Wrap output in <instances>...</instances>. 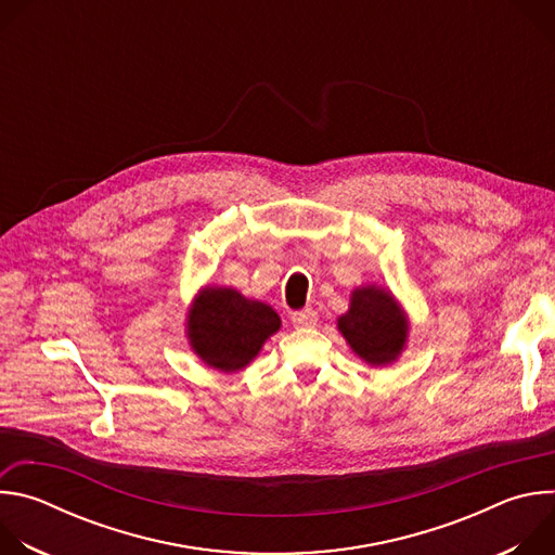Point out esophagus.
Here are the masks:
<instances>
[{
	"instance_id": "1",
	"label": "esophagus",
	"mask_w": 555,
	"mask_h": 555,
	"mask_svg": "<svg viewBox=\"0 0 555 555\" xmlns=\"http://www.w3.org/2000/svg\"><path fill=\"white\" fill-rule=\"evenodd\" d=\"M292 325L294 327H315L319 325V313L313 309H300L292 313Z\"/></svg>"
}]
</instances>
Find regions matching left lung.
<instances>
[{"label":"left lung","mask_w":555,"mask_h":555,"mask_svg":"<svg viewBox=\"0 0 555 555\" xmlns=\"http://www.w3.org/2000/svg\"><path fill=\"white\" fill-rule=\"evenodd\" d=\"M338 330L366 364L384 366L400 358L409 338V321L384 287L366 285L351 294L349 311L338 319Z\"/></svg>","instance_id":"obj_1"}]
</instances>
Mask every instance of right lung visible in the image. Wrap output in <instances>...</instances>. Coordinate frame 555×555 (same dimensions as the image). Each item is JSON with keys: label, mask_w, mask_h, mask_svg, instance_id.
I'll use <instances>...</instances> for the list:
<instances>
[{"label": "right lung", "mask_w": 555, "mask_h": 555, "mask_svg": "<svg viewBox=\"0 0 555 555\" xmlns=\"http://www.w3.org/2000/svg\"><path fill=\"white\" fill-rule=\"evenodd\" d=\"M189 343L197 358L223 373L248 366L281 330L279 313L232 287H204L189 309Z\"/></svg>", "instance_id": "obj_1"}]
</instances>
